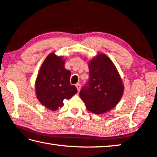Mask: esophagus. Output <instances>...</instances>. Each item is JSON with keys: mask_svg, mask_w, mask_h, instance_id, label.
I'll list each match as a JSON object with an SVG mask.
<instances>
[{"mask_svg": "<svg viewBox=\"0 0 157 157\" xmlns=\"http://www.w3.org/2000/svg\"><path fill=\"white\" fill-rule=\"evenodd\" d=\"M75 86H76L77 89H78V91H79V90H80V89H81V85H80V84H79L78 83V84H77Z\"/></svg>", "mask_w": 157, "mask_h": 157, "instance_id": "34e87169", "label": "esophagus"}]
</instances>
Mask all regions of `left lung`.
Listing matches in <instances>:
<instances>
[{"mask_svg": "<svg viewBox=\"0 0 157 157\" xmlns=\"http://www.w3.org/2000/svg\"><path fill=\"white\" fill-rule=\"evenodd\" d=\"M89 81L79 92L89 111L101 114L110 110L120 101L124 86L113 62L101 53L89 62Z\"/></svg>", "mask_w": 157, "mask_h": 157, "instance_id": "1", "label": "left lung"}]
</instances>
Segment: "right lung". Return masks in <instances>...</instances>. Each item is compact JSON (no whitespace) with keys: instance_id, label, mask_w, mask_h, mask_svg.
I'll return each mask as SVG.
<instances>
[{"instance_id":"obj_1","label":"right lung","mask_w":157,"mask_h":157,"mask_svg":"<svg viewBox=\"0 0 157 157\" xmlns=\"http://www.w3.org/2000/svg\"><path fill=\"white\" fill-rule=\"evenodd\" d=\"M63 56L52 52L46 57L39 70L35 90L40 103L56 111L63 106L64 99H70L77 93V88L70 83L71 71L65 68Z\"/></svg>"}]
</instances>
